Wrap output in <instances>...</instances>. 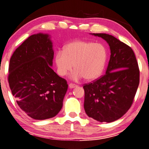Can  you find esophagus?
<instances>
[{
	"mask_svg": "<svg viewBox=\"0 0 149 149\" xmlns=\"http://www.w3.org/2000/svg\"><path fill=\"white\" fill-rule=\"evenodd\" d=\"M75 86H77V85H75V84H73V83L69 84V87L70 88H74L75 87Z\"/></svg>",
	"mask_w": 149,
	"mask_h": 149,
	"instance_id": "esophagus-1",
	"label": "esophagus"
}]
</instances>
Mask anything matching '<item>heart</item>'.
Returning a JSON list of instances; mask_svg holds the SVG:
<instances>
[{
  "instance_id": "b5f03b06",
  "label": "heart",
  "mask_w": 149,
  "mask_h": 149,
  "mask_svg": "<svg viewBox=\"0 0 149 149\" xmlns=\"http://www.w3.org/2000/svg\"><path fill=\"white\" fill-rule=\"evenodd\" d=\"M55 64L58 74L65 76L73 68L71 79L79 81L85 77L93 81L101 76L107 61V51L100 43L75 40L66 44L64 50L56 52Z\"/></svg>"
}]
</instances>
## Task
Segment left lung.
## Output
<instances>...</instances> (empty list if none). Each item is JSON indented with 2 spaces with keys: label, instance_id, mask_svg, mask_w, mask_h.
<instances>
[{
  "label": "left lung",
  "instance_id": "obj_1",
  "mask_svg": "<svg viewBox=\"0 0 149 149\" xmlns=\"http://www.w3.org/2000/svg\"><path fill=\"white\" fill-rule=\"evenodd\" d=\"M109 44L111 56L105 74L85 84L84 109L89 117L111 123L132 106L139 83V70L134 51L111 35L92 34Z\"/></svg>",
  "mask_w": 149,
  "mask_h": 149
}]
</instances>
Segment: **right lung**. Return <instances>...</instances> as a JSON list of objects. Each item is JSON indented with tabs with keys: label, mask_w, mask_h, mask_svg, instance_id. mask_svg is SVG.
I'll use <instances>...</instances> for the list:
<instances>
[{
	"label": "right lung",
	"mask_w": 149,
	"mask_h": 149,
	"mask_svg": "<svg viewBox=\"0 0 149 149\" xmlns=\"http://www.w3.org/2000/svg\"><path fill=\"white\" fill-rule=\"evenodd\" d=\"M53 44L47 34L31 35L13 52L8 83L17 104L30 117L45 120L58 114L68 89L53 65Z\"/></svg>",
	"instance_id": "1"
}]
</instances>
